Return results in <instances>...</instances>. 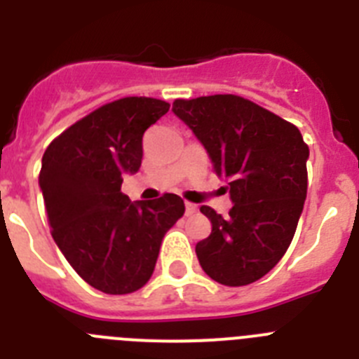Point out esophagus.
<instances>
[{"instance_id":"obj_1","label":"esophagus","mask_w":359,"mask_h":359,"mask_svg":"<svg viewBox=\"0 0 359 359\" xmlns=\"http://www.w3.org/2000/svg\"><path fill=\"white\" fill-rule=\"evenodd\" d=\"M196 212H198V205H194V203H189V201H187V203H185V214H187V215H192V214H196Z\"/></svg>"}]
</instances>
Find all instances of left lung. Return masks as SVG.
I'll use <instances>...</instances> for the list:
<instances>
[{
    "mask_svg": "<svg viewBox=\"0 0 359 359\" xmlns=\"http://www.w3.org/2000/svg\"><path fill=\"white\" fill-rule=\"evenodd\" d=\"M174 115L228 183L226 217L201 207L212 233L196 244L203 271L224 286L264 277L290 248L307 194L309 147L293 123L237 95L176 100Z\"/></svg>",
    "mask_w": 359,
    "mask_h": 359,
    "instance_id": "obj_1",
    "label": "left lung"
}]
</instances>
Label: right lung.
<instances>
[{"label":"right lung","instance_id":"1","mask_svg":"<svg viewBox=\"0 0 359 359\" xmlns=\"http://www.w3.org/2000/svg\"><path fill=\"white\" fill-rule=\"evenodd\" d=\"M167 111L158 98H120L73 123L43 154L39 187L53 241L102 293L145 286L165 233L185 212L176 194L131 201L120 190L126 174L140 170L144 133Z\"/></svg>","mask_w":359,"mask_h":359}]
</instances>
